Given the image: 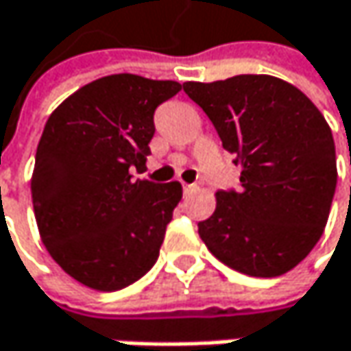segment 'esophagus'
Here are the masks:
<instances>
[{
  "label": "esophagus",
  "instance_id": "34e87169",
  "mask_svg": "<svg viewBox=\"0 0 351 351\" xmlns=\"http://www.w3.org/2000/svg\"><path fill=\"white\" fill-rule=\"evenodd\" d=\"M199 186L197 184H182V191H184V195H191V193H195Z\"/></svg>",
  "mask_w": 351,
  "mask_h": 351
}]
</instances>
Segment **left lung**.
<instances>
[{
    "mask_svg": "<svg viewBox=\"0 0 351 351\" xmlns=\"http://www.w3.org/2000/svg\"><path fill=\"white\" fill-rule=\"evenodd\" d=\"M182 90L241 167V189L217 193L215 213L199 223L201 239L221 263L251 277L293 269L322 237L334 201L326 118L302 90L265 74L184 82Z\"/></svg>",
    "mask_w": 351,
    "mask_h": 351,
    "instance_id": "obj_1",
    "label": "left lung"
}]
</instances>
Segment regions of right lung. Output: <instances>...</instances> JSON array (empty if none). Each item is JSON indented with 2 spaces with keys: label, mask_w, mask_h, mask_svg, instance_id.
<instances>
[{
  "label": "right lung",
  "mask_w": 351,
  "mask_h": 351,
  "mask_svg": "<svg viewBox=\"0 0 351 351\" xmlns=\"http://www.w3.org/2000/svg\"><path fill=\"white\" fill-rule=\"evenodd\" d=\"M180 88L112 74L49 114L32 175L34 213L53 261L86 287L122 289L158 259L182 186L132 173L146 169L154 110Z\"/></svg>",
  "instance_id": "right-lung-1"
}]
</instances>
